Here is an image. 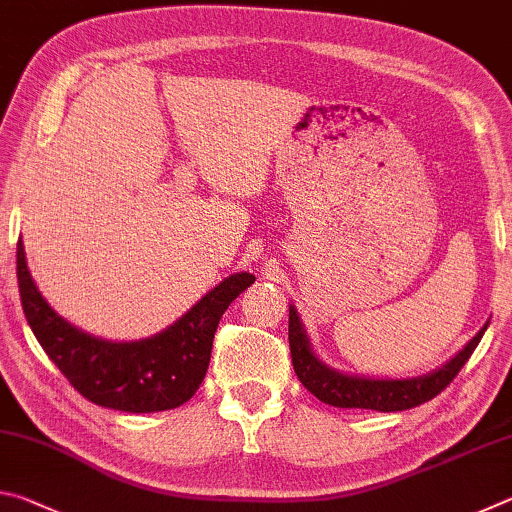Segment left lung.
<instances>
[{
	"instance_id": "obj_1",
	"label": "left lung",
	"mask_w": 512,
	"mask_h": 512,
	"mask_svg": "<svg viewBox=\"0 0 512 512\" xmlns=\"http://www.w3.org/2000/svg\"><path fill=\"white\" fill-rule=\"evenodd\" d=\"M485 329H488V323L476 332V336H472V341L456 357L449 359L438 370L429 372V375L413 379H368L345 375V372L329 368L327 363L320 361L314 350H311L298 311L289 305V345L293 370H296L302 386L311 395H316L320 402L329 406H339V409H370L393 413L413 409V406L433 400L443 388L449 386V381L458 375L465 361L472 357Z\"/></svg>"
}]
</instances>
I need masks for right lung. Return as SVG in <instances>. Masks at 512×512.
<instances>
[{
  "instance_id": "1",
  "label": "right lung",
  "mask_w": 512,
  "mask_h": 512,
  "mask_svg": "<svg viewBox=\"0 0 512 512\" xmlns=\"http://www.w3.org/2000/svg\"><path fill=\"white\" fill-rule=\"evenodd\" d=\"M253 282V273H232L160 334L117 343L83 332L49 307L17 241L22 309L42 350L85 400L126 413L169 411L192 400L210 366L223 311Z\"/></svg>"
}]
</instances>
